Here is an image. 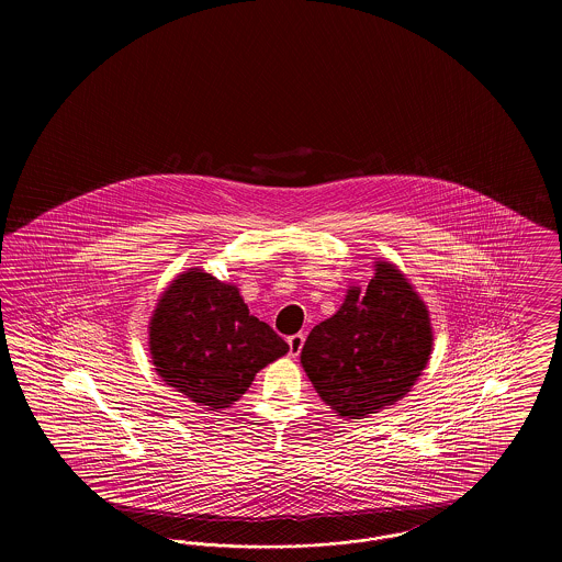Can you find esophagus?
I'll list each match as a JSON object with an SVG mask.
<instances>
[{
  "mask_svg": "<svg viewBox=\"0 0 562 562\" xmlns=\"http://www.w3.org/2000/svg\"><path fill=\"white\" fill-rule=\"evenodd\" d=\"M303 344H305V335L303 333H296V335H291L289 337V353L296 358L299 353H301V349H303Z\"/></svg>",
  "mask_w": 562,
  "mask_h": 562,
  "instance_id": "1",
  "label": "esophagus"
}]
</instances>
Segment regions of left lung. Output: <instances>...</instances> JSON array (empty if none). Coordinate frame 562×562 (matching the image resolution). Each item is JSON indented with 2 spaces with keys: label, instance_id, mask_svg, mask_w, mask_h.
<instances>
[{
  "label": "left lung",
  "instance_id": "1",
  "mask_svg": "<svg viewBox=\"0 0 562 562\" xmlns=\"http://www.w3.org/2000/svg\"><path fill=\"white\" fill-rule=\"evenodd\" d=\"M431 351L428 307L392 263L351 286L335 316L312 328L301 364L318 396L346 419H364L404 398Z\"/></svg>",
  "mask_w": 562,
  "mask_h": 562
}]
</instances>
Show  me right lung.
<instances>
[{"label": "right lung", "instance_id": "1", "mask_svg": "<svg viewBox=\"0 0 562 562\" xmlns=\"http://www.w3.org/2000/svg\"><path fill=\"white\" fill-rule=\"evenodd\" d=\"M149 349L161 379L189 401L227 408L289 344L250 316L240 291L202 269L181 273L149 324Z\"/></svg>", "mask_w": 562, "mask_h": 562}]
</instances>
